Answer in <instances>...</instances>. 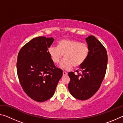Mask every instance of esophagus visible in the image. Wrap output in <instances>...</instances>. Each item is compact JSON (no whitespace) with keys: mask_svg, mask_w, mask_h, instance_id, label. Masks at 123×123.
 <instances>
[{"mask_svg":"<svg viewBox=\"0 0 123 123\" xmlns=\"http://www.w3.org/2000/svg\"><path fill=\"white\" fill-rule=\"evenodd\" d=\"M67 75V73L63 71V76H65V75Z\"/></svg>","mask_w":123,"mask_h":123,"instance_id":"esophagus-1","label":"esophagus"}]
</instances>
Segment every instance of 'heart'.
Here are the masks:
<instances>
[{
    "mask_svg": "<svg viewBox=\"0 0 123 123\" xmlns=\"http://www.w3.org/2000/svg\"><path fill=\"white\" fill-rule=\"evenodd\" d=\"M48 53L51 61L55 64L59 63L64 55V59L61 63L60 67L64 70H69L73 66L79 68L85 63L88 56L89 48L86 43L65 38L58 42L57 47H50Z\"/></svg>",
    "mask_w": 123,
    "mask_h": 123,
    "instance_id": "1",
    "label": "heart"
}]
</instances>
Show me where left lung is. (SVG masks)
<instances>
[{
    "label": "left lung",
    "mask_w": 123,
    "mask_h": 123,
    "mask_svg": "<svg viewBox=\"0 0 123 123\" xmlns=\"http://www.w3.org/2000/svg\"><path fill=\"white\" fill-rule=\"evenodd\" d=\"M89 48L86 61L74 72L68 73L70 81L68 89L73 97L85 100L93 96L99 90L105 76L107 54L105 47L94 36L86 38Z\"/></svg>",
    "instance_id": "1"
}]
</instances>
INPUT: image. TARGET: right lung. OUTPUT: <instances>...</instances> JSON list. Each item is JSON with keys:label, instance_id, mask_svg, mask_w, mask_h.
<instances>
[{"label": "right lung", "instance_id": "obj_1", "mask_svg": "<svg viewBox=\"0 0 123 123\" xmlns=\"http://www.w3.org/2000/svg\"><path fill=\"white\" fill-rule=\"evenodd\" d=\"M53 37H37L23 47L18 54L17 72L24 92L37 102L53 96L63 72L51 61L48 53Z\"/></svg>", "mask_w": 123, "mask_h": 123}]
</instances>
